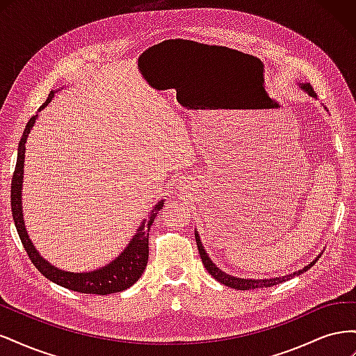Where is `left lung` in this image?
I'll list each match as a JSON object with an SVG mask.
<instances>
[{
    "label": "left lung",
    "instance_id": "1",
    "mask_svg": "<svg viewBox=\"0 0 356 356\" xmlns=\"http://www.w3.org/2000/svg\"><path fill=\"white\" fill-rule=\"evenodd\" d=\"M298 88H300L301 90H303L305 93H307V95L310 96V98L318 99V96H316V93L314 92V89H312L310 83H298ZM324 108H325V106H324ZM325 110H327V108H325ZM195 236H196V243H197V250H199V254H200V258H202V263H203L204 268H207V270L209 272V275H211L213 279H217L218 282H221V284H224V285H227V286H230V288H233V289H241V291L255 289V288H267V286H273V285H277V284L286 282V281H289V279H293V277H296V276H298V275H301V273L307 272L309 268H310L312 266H314V264L318 261V258L321 257V254H319L310 264L305 266L303 268H300V270H297V272H294V273H289V275H285V276H276V277H270V279H264V277H263V279L238 277V276H233V275L225 273V272L221 270L220 267H217V264H215V263L211 260L209 255L207 254V251H204V248H203L202 241H200L199 232H195Z\"/></svg>",
    "mask_w": 356,
    "mask_h": 356
}]
</instances>
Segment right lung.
I'll return each instance as SVG.
<instances>
[{"label": "right lung", "mask_w": 356, "mask_h": 356, "mask_svg": "<svg viewBox=\"0 0 356 356\" xmlns=\"http://www.w3.org/2000/svg\"><path fill=\"white\" fill-rule=\"evenodd\" d=\"M58 90H51L49 93L47 101L40 106V110H44L50 104V101L55 98V93ZM38 118V114L29 118V122L25 127L24 135L20 138L19 148H17V161L15 168V174L12 178V213L17 234L22 242L26 254L29 255L32 264H34L42 276H46L49 281L55 282L63 288H68L71 291H77L83 294H98L106 296L113 293H120V291L127 289L132 286L141 275L144 273L147 261H148V233L149 227L154 222L159 211L163 208V202L160 200L154 204L152 212L148 213L147 220H143L136 229L134 238L129 241L127 246L122 251V254L115 257V260L110 261L106 266H102L96 270L90 272H81L74 273L67 272L51 266L46 258H42L40 252L35 250L34 243L29 239V234L25 227L24 220V209H22V186H24V166H25V144L28 141V135L34 127Z\"/></svg>", "instance_id": "1"}]
</instances>
